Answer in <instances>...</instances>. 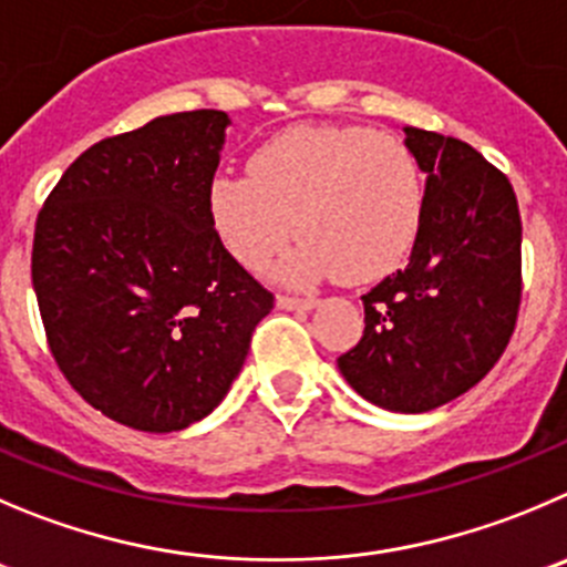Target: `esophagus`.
<instances>
[{"label": "esophagus", "instance_id": "1", "mask_svg": "<svg viewBox=\"0 0 567 567\" xmlns=\"http://www.w3.org/2000/svg\"><path fill=\"white\" fill-rule=\"evenodd\" d=\"M275 303L280 306V309L287 311H311L317 306V300L311 298H289V295H278V300Z\"/></svg>", "mask_w": 567, "mask_h": 567}]
</instances>
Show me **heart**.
<instances>
[{"label":"heart","instance_id":"1","mask_svg":"<svg viewBox=\"0 0 567 567\" xmlns=\"http://www.w3.org/2000/svg\"><path fill=\"white\" fill-rule=\"evenodd\" d=\"M208 217L245 267L261 269L292 239L280 275L292 284L337 275L370 284L401 267L425 214L417 155L390 133L355 125H298L252 153L250 175L219 172Z\"/></svg>","mask_w":567,"mask_h":567}]
</instances>
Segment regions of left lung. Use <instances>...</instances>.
<instances>
[{
	"mask_svg": "<svg viewBox=\"0 0 567 567\" xmlns=\"http://www.w3.org/2000/svg\"><path fill=\"white\" fill-rule=\"evenodd\" d=\"M425 172L406 269L361 295L364 333L337 359L364 401L420 414L493 370L520 306V214L504 172L460 138L403 127Z\"/></svg>",
	"mask_w": 567,
	"mask_h": 567,
	"instance_id": "left-lung-1",
	"label": "left lung"
}]
</instances>
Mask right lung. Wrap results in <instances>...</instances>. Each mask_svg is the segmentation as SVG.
<instances>
[{"mask_svg":"<svg viewBox=\"0 0 567 567\" xmlns=\"http://www.w3.org/2000/svg\"><path fill=\"white\" fill-rule=\"evenodd\" d=\"M225 111L169 113L85 150L38 214L32 289L69 384L153 434L197 423L239 375L272 292L208 217Z\"/></svg>","mask_w":567,"mask_h":567,"instance_id":"add662e5","label":"right lung"}]
</instances>
